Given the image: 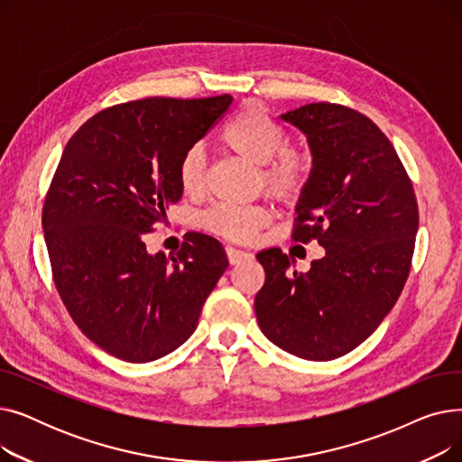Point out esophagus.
I'll list each match as a JSON object with an SVG mask.
<instances>
[{
	"label": "esophagus",
	"mask_w": 462,
	"mask_h": 462,
	"mask_svg": "<svg viewBox=\"0 0 462 462\" xmlns=\"http://www.w3.org/2000/svg\"><path fill=\"white\" fill-rule=\"evenodd\" d=\"M226 256H228V262L232 265H237L241 262H247V260H253V254L251 253H245L241 249H236V247H226Z\"/></svg>",
	"instance_id": "esophagus-1"
}]
</instances>
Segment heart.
Listing matches in <instances>:
<instances>
[{
  "label": "heart",
  "instance_id": "heart-1",
  "mask_svg": "<svg viewBox=\"0 0 462 462\" xmlns=\"http://www.w3.org/2000/svg\"><path fill=\"white\" fill-rule=\"evenodd\" d=\"M225 150L258 166L263 190L279 202L296 200L309 183L312 155L305 148L286 145V133L279 121L258 105L241 108L218 134ZM178 183L189 197L200 194L206 183V161L199 148L183 153L178 164ZM272 221L265 206H215L200 217V225L234 241H247Z\"/></svg>",
  "mask_w": 462,
  "mask_h": 462
}]
</instances>
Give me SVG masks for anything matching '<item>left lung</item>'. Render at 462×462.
<instances>
[{
	"label": "left lung",
	"instance_id": "left-lung-1",
	"mask_svg": "<svg viewBox=\"0 0 462 462\" xmlns=\"http://www.w3.org/2000/svg\"><path fill=\"white\" fill-rule=\"evenodd\" d=\"M281 119L307 136L312 155L292 237L317 239L326 256L301 273L281 249L258 253L265 282L254 312L279 348L329 361L365 341L399 300L414 254L418 202L392 142L367 116L312 103Z\"/></svg>",
	"mask_w": 462,
	"mask_h": 462
}]
</instances>
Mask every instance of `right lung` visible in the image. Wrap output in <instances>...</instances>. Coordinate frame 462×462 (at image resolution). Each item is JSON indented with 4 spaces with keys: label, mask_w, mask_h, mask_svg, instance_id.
<instances>
[{
    "label": "right lung",
    "mask_w": 462,
    "mask_h": 462,
    "mask_svg": "<svg viewBox=\"0 0 462 462\" xmlns=\"http://www.w3.org/2000/svg\"><path fill=\"white\" fill-rule=\"evenodd\" d=\"M232 105L150 97L101 110L67 142L42 206L54 282L70 319L114 357L148 363L181 346L228 268L223 245L189 232L174 256L143 236L181 199L178 164Z\"/></svg>",
    "instance_id": "right-lung-1"
}]
</instances>
